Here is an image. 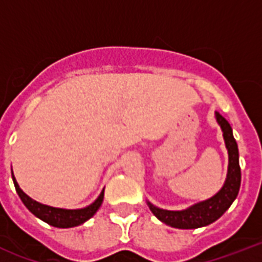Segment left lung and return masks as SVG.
<instances>
[{
	"mask_svg": "<svg viewBox=\"0 0 262 262\" xmlns=\"http://www.w3.org/2000/svg\"><path fill=\"white\" fill-rule=\"evenodd\" d=\"M216 119L223 130L224 141L228 149V174L227 179L222 190L212 199L203 201L187 208L185 211H164L160 208L154 207L148 203L152 213L167 226L175 228H199L208 226L217 220L228 208L231 207L234 200L238 195L241 187V167H239V154H238V145L232 136L231 125L224 118L220 113H216Z\"/></svg>",
	"mask_w": 262,
	"mask_h": 262,
	"instance_id": "1",
	"label": "left lung"
}]
</instances>
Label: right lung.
Returning <instances> with one entry per match:
<instances>
[{
  "instance_id": "1",
  "label": "right lung",
  "mask_w": 262,
  "mask_h": 262,
  "mask_svg": "<svg viewBox=\"0 0 262 262\" xmlns=\"http://www.w3.org/2000/svg\"><path fill=\"white\" fill-rule=\"evenodd\" d=\"M12 178H13L14 187H16V191H17L18 197L21 199L23 204H24L35 216H38L39 219H42L43 222H46L47 224L54 226V227L69 228L76 227V226H79V224H83L84 222H87L90 217H92V216L96 213L99 207L102 205L103 197H104V190H103L95 203L91 204L90 207L83 208V209H61V208H53L49 207V205H43V204L38 203V201H35V200H32L31 197H28V195L18 187L13 174H12Z\"/></svg>"
}]
</instances>
